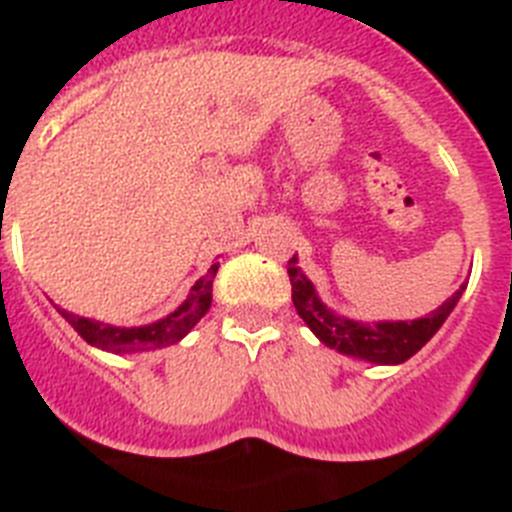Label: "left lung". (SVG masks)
Listing matches in <instances>:
<instances>
[{
	"label": "left lung",
	"mask_w": 512,
	"mask_h": 512,
	"mask_svg": "<svg viewBox=\"0 0 512 512\" xmlns=\"http://www.w3.org/2000/svg\"><path fill=\"white\" fill-rule=\"evenodd\" d=\"M299 257L293 255L288 260V278H291V299L299 317L304 319L317 340L327 348L337 350L350 358H361L376 366H399L410 361L412 355L441 330L453 306L459 304L461 293L466 291V283H461L459 291L451 299L420 319H402V322H361V319H348L337 314L335 309L319 299L317 288L304 275V270L296 265Z\"/></svg>",
	"instance_id": "1"
}]
</instances>
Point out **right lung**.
I'll list each match as a JSON object with an SVG mask.
<instances>
[{"mask_svg":"<svg viewBox=\"0 0 512 512\" xmlns=\"http://www.w3.org/2000/svg\"><path fill=\"white\" fill-rule=\"evenodd\" d=\"M216 270H219V262H213L208 273L203 278L195 281V286L190 288L188 299L182 301L175 311H170L167 317L157 319L151 324H141V327H115V324L97 322V319L79 317V314H71V311L59 309L61 317L84 337V340L95 345V348L105 350V353H144V350H159L170 348L175 342H180L182 337L193 330L195 324L206 317V311L211 309V291H213V278H216Z\"/></svg>","mask_w":512,"mask_h":512,"instance_id":"right-lung-1","label":"right lung"}]
</instances>
